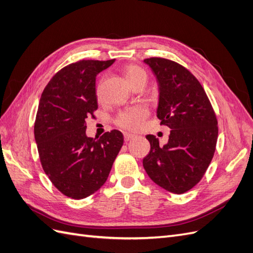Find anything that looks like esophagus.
<instances>
[{
  "mask_svg": "<svg viewBox=\"0 0 253 253\" xmlns=\"http://www.w3.org/2000/svg\"><path fill=\"white\" fill-rule=\"evenodd\" d=\"M125 135V140L126 141H129V140H132L133 138H135V135H133V134H129V133H125L124 134Z\"/></svg>",
  "mask_w": 253,
  "mask_h": 253,
  "instance_id": "obj_1",
  "label": "esophagus"
}]
</instances>
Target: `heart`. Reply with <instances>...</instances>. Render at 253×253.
Listing matches in <instances>:
<instances>
[{
	"instance_id": "b5f03b06",
	"label": "heart",
	"mask_w": 253,
	"mask_h": 253,
	"mask_svg": "<svg viewBox=\"0 0 253 253\" xmlns=\"http://www.w3.org/2000/svg\"><path fill=\"white\" fill-rule=\"evenodd\" d=\"M125 77L127 80L129 84H133L134 81H136L141 76H145V73L143 72L142 68L139 66L134 65V64H129L125 67ZM98 91V90H97ZM149 111L147 108H144L142 105L139 106H135L133 109H129L127 111L121 112L115 122L116 125L125 129H128V131H137L139 129L145 118L148 117Z\"/></svg>"
}]
</instances>
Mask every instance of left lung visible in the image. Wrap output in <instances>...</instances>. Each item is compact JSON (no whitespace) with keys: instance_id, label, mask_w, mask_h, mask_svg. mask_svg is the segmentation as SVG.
<instances>
[{"instance_id":"left-lung-1","label":"left lung","mask_w":253,"mask_h":253,"mask_svg":"<svg viewBox=\"0 0 253 253\" xmlns=\"http://www.w3.org/2000/svg\"><path fill=\"white\" fill-rule=\"evenodd\" d=\"M159 85L157 117L171 128L169 141L148 135L151 151L143 158L150 178L165 190L182 194L201 181L216 148V115L204 87L185 66L172 60L144 59Z\"/></svg>"}]
</instances>
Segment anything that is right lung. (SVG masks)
Listing matches in <instances>:
<instances>
[{
    "mask_svg": "<svg viewBox=\"0 0 253 253\" xmlns=\"http://www.w3.org/2000/svg\"><path fill=\"white\" fill-rule=\"evenodd\" d=\"M115 62L80 60L53 76L40 98L35 139L43 170L61 193L81 200L100 189L124 144L117 129L87 137L86 121L98 109L96 76Z\"/></svg>",
    "mask_w": 253,
    "mask_h": 253,
    "instance_id": "1",
    "label": "right lung"
}]
</instances>
